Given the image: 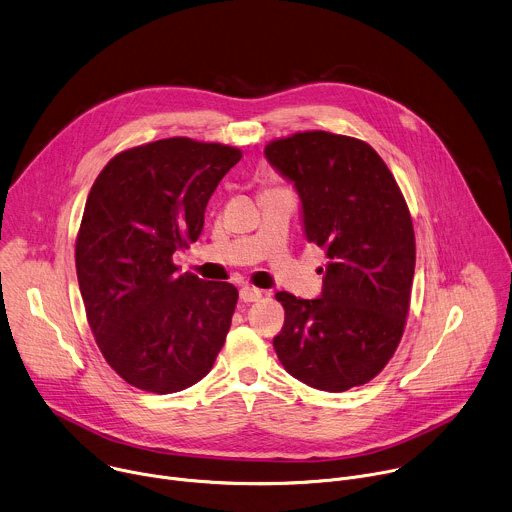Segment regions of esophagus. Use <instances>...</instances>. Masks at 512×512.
I'll use <instances>...</instances> for the list:
<instances>
[{
  "mask_svg": "<svg viewBox=\"0 0 512 512\" xmlns=\"http://www.w3.org/2000/svg\"><path fill=\"white\" fill-rule=\"evenodd\" d=\"M262 298V290L254 286H242L240 288V300L242 302H256Z\"/></svg>",
  "mask_w": 512,
  "mask_h": 512,
  "instance_id": "1",
  "label": "esophagus"
}]
</instances>
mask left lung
<instances>
[{"label":"left lung","instance_id":"1","mask_svg":"<svg viewBox=\"0 0 512 512\" xmlns=\"http://www.w3.org/2000/svg\"><path fill=\"white\" fill-rule=\"evenodd\" d=\"M264 155L294 183L304 236L329 258L319 298L276 292V355L315 389L363 385L393 357L410 311L416 238L407 203L365 141L306 131L268 143Z\"/></svg>","mask_w":512,"mask_h":512}]
</instances>
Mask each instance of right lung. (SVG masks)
<instances>
[{
  "label": "right lung",
  "instance_id": "add662e5",
  "mask_svg": "<svg viewBox=\"0 0 512 512\" xmlns=\"http://www.w3.org/2000/svg\"><path fill=\"white\" fill-rule=\"evenodd\" d=\"M242 151L187 137L115 155L96 177L76 238L86 319L107 363L133 387L175 393L206 377L238 302L230 282L181 274L222 177Z\"/></svg>",
  "mask_w": 512,
  "mask_h": 512
}]
</instances>
